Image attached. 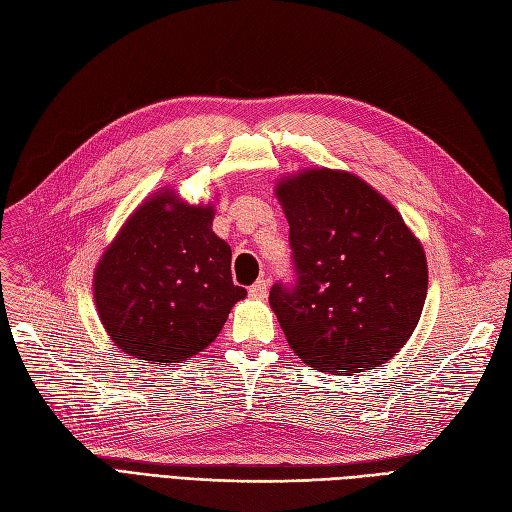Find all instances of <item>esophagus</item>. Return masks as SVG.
I'll return each instance as SVG.
<instances>
[{
  "label": "esophagus",
  "instance_id": "esophagus-1",
  "mask_svg": "<svg viewBox=\"0 0 512 512\" xmlns=\"http://www.w3.org/2000/svg\"><path fill=\"white\" fill-rule=\"evenodd\" d=\"M248 294H251L253 298H266V294H268V281L259 279L255 285L248 287Z\"/></svg>",
  "mask_w": 512,
  "mask_h": 512
}]
</instances>
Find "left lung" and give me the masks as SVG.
<instances>
[{"label": "left lung", "mask_w": 512, "mask_h": 512, "mask_svg": "<svg viewBox=\"0 0 512 512\" xmlns=\"http://www.w3.org/2000/svg\"><path fill=\"white\" fill-rule=\"evenodd\" d=\"M274 194L290 222L298 281L270 307L309 368L352 376L409 342L428 290L424 246L368 181L335 168L285 175Z\"/></svg>", "instance_id": "obj_1"}]
</instances>
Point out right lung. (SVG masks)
Returning <instances> with one entry per match:
<instances>
[{
    "label": "right lung",
    "instance_id": "add662e5",
    "mask_svg": "<svg viewBox=\"0 0 512 512\" xmlns=\"http://www.w3.org/2000/svg\"><path fill=\"white\" fill-rule=\"evenodd\" d=\"M214 203L190 205L162 188L147 196L103 251L93 296L114 346L144 363L199 355L246 290L231 279V248L212 231Z\"/></svg>",
    "mask_w": 512,
    "mask_h": 512
}]
</instances>
